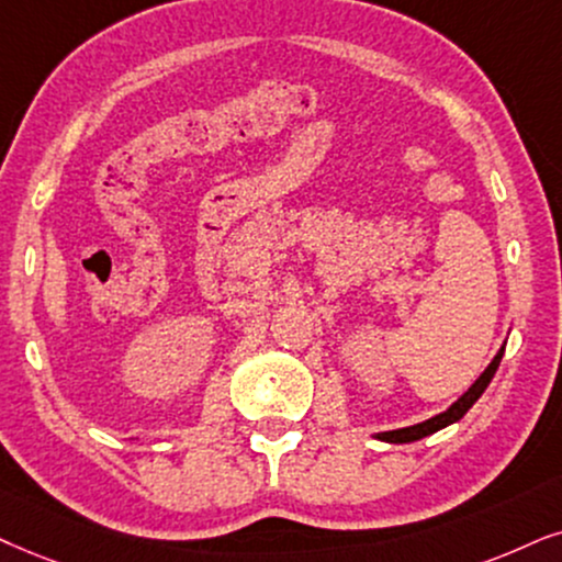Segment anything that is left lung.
I'll list each match as a JSON object with an SVG mask.
<instances>
[{"instance_id": "8db88e82", "label": "left lung", "mask_w": 562, "mask_h": 562, "mask_svg": "<svg viewBox=\"0 0 562 562\" xmlns=\"http://www.w3.org/2000/svg\"><path fill=\"white\" fill-rule=\"evenodd\" d=\"M503 350H506V347H501L498 355H495V358H493V363H490V366L485 368V371H482L480 379L474 381L472 386L467 389V392L461 394L459 400L453 402L449 409L440 412V415L430 417V420H425V423L409 425V428H400V430H386V432H379V438H381V440H386V443H412V440H420V438H425V436H430V432H436V430H440V428H446V425H451V423L461 420V417H464L467 412H470L472 404L480 400L482 392H485L487 383L493 381V375H495V371H498V366H501Z\"/></svg>"}]
</instances>
